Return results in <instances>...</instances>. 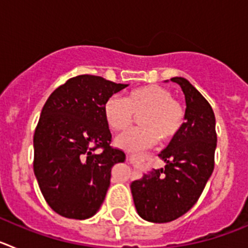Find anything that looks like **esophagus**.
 I'll use <instances>...</instances> for the list:
<instances>
[{
  "label": "esophagus",
  "instance_id": "1",
  "mask_svg": "<svg viewBox=\"0 0 248 248\" xmlns=\"http://www.w3.org/2000/svg\"><path fill=\"white\" fill-rule=\"evenodd\" d=\"M126 160H131V156H129V155H126Z\"/></svg>",
  "mask_w": 248,
  "mask_h": 248
}]
</instances>
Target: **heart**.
<instances>
[{
  "label": "heart",
  "mask_w": 248,
  "mask_h": 248,
  "mask_svg": "<svg viewBox=\"0 0 248 248\" xmlns=\"http://www.w3.org/2000/svg\"><path fill=\"white\" fill-rule=\"evenodd\" d=\"M104 118L114 131H124L131 125L134 114L138 128L119 135L118 146L139 150L153 145L157 139L169 141L176 137L185 120L181 104L172 99L171 93L160 85H145L128 92L125 97H110L104 103Z\"/></svg>",
  "instance_id": "obj_1"
}]
</instances>
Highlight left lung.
<instances>
[{"label":"left lung","instance_id":"1","mask_svg":"<svg viewBox=\"0 0 248 248\" xmlns=\"http://www.w3.org/2000/svg\"><path fill=\"white\" fill-rule=\"evenodd\" d=\"M170 80L185 94L186 123L159 154L165 168L153 169L130 185L140 217L156 223L176 220L196 203L214 171L217 143L216 120L209 102L185 78Z\"/></svg>","mask_w":248,"mask_h":248}]
</instances>
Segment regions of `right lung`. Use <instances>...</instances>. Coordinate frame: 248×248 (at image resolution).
<instances>
[{
  "instance_id": "1",
  "label": "right lung",
  "mask_w": 248,
  "mask_h": 248,
  "mask_svg": "<svg viewBox=\"0 0 248 248\" xmlns=\"http://www.w3.org/2000/svg\"><path fill=\"white\" fill-rule=\"evenodd\" d=\"M126 87L82 74L58 87L43 107L33 137V170L43 198L63 217L85 220L97 214L111 168L125 160L124 151L110 146L103 108Z\"/></svg>"
}]
</instances>
